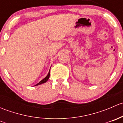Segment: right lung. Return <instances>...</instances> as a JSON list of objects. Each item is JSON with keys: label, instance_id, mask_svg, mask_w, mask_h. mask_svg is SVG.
<instances>
[{"label": "right lung", "instance_id": "add662e5", "mask_svg": "<svg viewBox=\"0 0 123 123\" xmlns=\"http://www.w3.org/2000/svg\"><path fill=\"white\" fill-rule=\"evenodd\" d=\"M49 77H50V70H49V73H48V75H46V77L45 78H44V79H43V80H41V81H40L39 83H38L37 84V85H36L35 86H38V85H42V84L44 83H46L47 81H48V79H49Z\"/></svg>", "mask_w": 123, "mask_h": 123}]
</instances>
